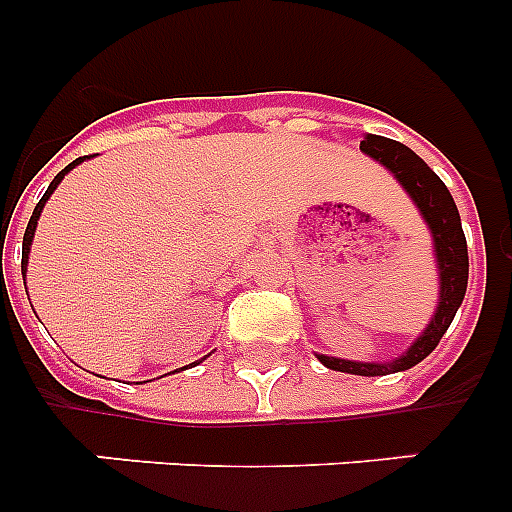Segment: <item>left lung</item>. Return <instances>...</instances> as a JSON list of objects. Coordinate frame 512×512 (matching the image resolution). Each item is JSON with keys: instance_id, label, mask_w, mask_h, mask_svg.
Returning a JSON list of instances; mask_svg holds the SVG:
<instances>
[{"instance_id": "obj_1", "label": "left lung", "mask_w": 512, "mask_h": 512, "mask_svg": "<svg viewBox=\"0 0 512 512\" xmlns=\"http://www.w3.org/2000/svg\"><path fill=\"white\" fill-rule=\"evenodd\" d=\"M361 151L366 156H372L382 166H387L395 174L397 182L402 184V189L413 197L420 215H423V220L431 228L433 246H436L438 279H441L438 307L433 312L431 323L423 330V336L415 338L413 346L402 356L392 361H382V364H372V361H346L336 359V356L318 354V359L328 369H333V372L359 374V377H384V374L405 372V369L415 366L418 361H423L438 346L443 333L449 330L456 310H459L464 295H467L469 253L454 197L446 189V184L438 179L436 171L425 164L418 153H413L408 146L397 143V140L382 138V135H366L361 140Z\"/></svg>"}]
</instances>
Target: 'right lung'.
Returning <instances> with one entry per match:
<instances>
[{"instance_id":"obj_1","label":"right lung","mask_w":512,"mask_h":512,"mask_svg":"<svg viewBox=\"0 0 512 512\" xmlns=\"http://www.w3.org/2000/svg\"><path fill=\"white\" fill-rule=\"evenodd\" d=\"M81 161H84V158H76L74 164H69V166H66V169H63V171H58V174H56V179H53V182H51V187L45 189V194H43V197H40V202H38V205H35V210H33V217H30V223H27L25 238H22V274H25L27 256H30V243H33L35 228H38V217H40V212H43V207H45V200H48V197H51V194H53V189H56L58 184H61V179H63V176L69 174V171L74 169L76 164H81ZM207 356H210V354H207ZM207 356H205V359H207ZM200 361H202V359H200ZM200 361H194V364H200Z\"/></svg>"}]
</instances>
